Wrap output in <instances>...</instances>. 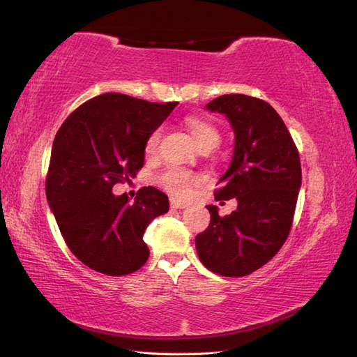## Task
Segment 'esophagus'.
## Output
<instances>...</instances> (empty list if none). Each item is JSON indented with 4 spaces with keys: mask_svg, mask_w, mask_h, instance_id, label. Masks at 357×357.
Here are the masks:
<instances>
[{
    "mask_svg": "<svg viewBox=\"0 0 357 357\" xmlns=\"http://www.w3.org/2000/svg\"><path fill=\"white\" fill-rule=\"evenodd\" d=\"M170 207L172 208H185L187 207V204L185 202H183V201H178V199H172L170 201Z\"/></svg>",
    "mask_w": 357,
    "mask_h": 357,
    "instance_id": "1",
    "label": "esophagus"
}]
</instances>
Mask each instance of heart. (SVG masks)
<instances>
[{
  "instance_id": "b5f03b06",
  "label": "heart",
  "mask_w": 357,
  "mask_h": 357,
  "mask_svg": "<svg viewBox=\"0 0 357 357\" xmlns=\"http://www.w3.org/2000/svg\"><path fill=\"white\" fill-rule=\"evenodd\" d=\"M185 126L198 149L218 146L219 132L216 130V127L213 124L208 123V121L198 116H190L187 118ZM159 139H161V128H155L146 139V155L153 156L156 153ZM196 181H198V178H196L193 173L183 169H169L159 176V184H161L167 192L176 196H187L190 193L192 187L196 184Z\"/></svg>"
}]
</instances>
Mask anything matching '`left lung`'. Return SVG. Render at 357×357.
<instances>
[{
	"instance_id": "obj_1",
	"label": "left lung",
	"mask_w": 357,
	"mask_h": 357,
	"mask_svg": "<svg viewBox=\"0 0 357 357\" xmlns=\"http://www.w3.org/2000/svg\"><path fill=\"white\" fill-rule=\"evenodd\" d=\"M206 109L224 115L234 133L231 161L215 198H234L238 208L221 218L216 206H207L210 224L196 236V252L216 275L247 276L267 264L290 233L302 184L299 153L268 102L231 93Z\"/></svg>"
}]
</instances>
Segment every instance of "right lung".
Instances as JSON below:
<instances>
[{"instance_id":"add662e5","label":"right lung","mask_w":357,"mask_h":357,"mask_svg":"<svg viewBox=\"0 0 357 357\" xmlns=\"http://www.w3.org/2000/svg\"><path fill=\"white\" fill-rule=\"evenodd\" d=\"M176 105L104 93L79 105L59 127L45 195L67 247L89 268L123 276L147 262L142 234L169 211V198L144 187L130 202L126 193L112 190L135 178L144 165L149 135Z\"/></svg>"}]
</instances>
